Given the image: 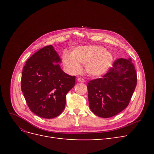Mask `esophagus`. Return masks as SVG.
<instances>
[{
  "label": "esophagus",
  "mask_w": 154,
  "mask_h": 154,
  "mask_svg": "<svg viewBox=\"0 0 154 154\" xmlns=\"http://www.w3.org/2000/svg\"><path fill=\"white\" fill-rule=\"evenodd\" d=\"M77 80H78V82H81V83H84V82H85L84 79H83L82 78H78L77 79Z\"/></svg>",
  "instance_id": "esophagus-1"
}]
</instances>
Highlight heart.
Returning a JSON list of instances; mask_svg holds the SVG:
<instances>
[{
  "label": "heart",
  "instance_id": "1",
  "mask_svg": "<svg viewBox=\"0 0 154 154\" xmlns=\"http://www.w3.org/2000/svg\"><path fill=\"white\" fill-rule=\"evenodd\" d=\"M112 60V55L109 51L97 45L80 46L74 49L71 55L65 53L62 56L63 63L71 73H79L81 66H85L86 72L94 76L105 73Z\"/></svg>",
  "mask_w": 154,
  "mask_h": 154
}]
</instances>
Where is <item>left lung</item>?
Listing matches in <instances>:
<instances>
[{"instance_id":"obj_1","label":"left lung","mask_w":154,"mask_h":154,"mask_svg":"<svg viewBox=\"0 0 154 154\" xmlns=\"http://www.w3.org/2000/svg\"><path fill=\"white\" fill-rule=\"evenodd\" d=\"M137 85V74L131 58L115 60L101 78L87 84L92 112L101 118L117 115L128 105Z\"/></svg>"}]
</instances>
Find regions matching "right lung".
Masks as SVG:
<instances>
[{
	"label": "right lung",
	"instance_id": "obj_1",
	"mask_svg": "<svg viewBox=\"0 0 154 154\" xmlns=\"http://www.w3.org/2000/svg\"><path fill=\"white\" fill-rule=\"evenodd\" d=\"M60 62L50 45L32 54L23 68L22 91L31 111L40 118L51 119L61 114L67 93L75 85V76L65 73Z\"/></svg>",
	"mask_w": 154,
	"mask_h": 154
}]
</instances>
